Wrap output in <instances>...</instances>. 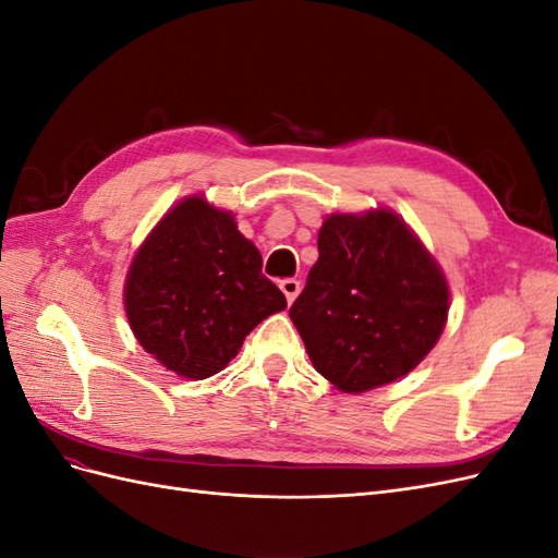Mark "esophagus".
I'll list each match as a JSON object with an SVG mask.
<instances>
[{"instance_id":"obj_1","label":"esophagus","mask_w":558,"mask_h":558,"mask_svg":"<svg viewBox=\"0 0 558 558\" xmlns=\"http://www.w3.org/2000/svg\"><path fill=\"white\" fill-rule=\"evenodd\" d=\"M279 289H281V293L286 295V302H291L298 298V293H300V281L298 279H281L279 281Z\"/></svg>"}]
</instances>
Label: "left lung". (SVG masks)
I'll list each match as a JSON object with an SVG mask.
<instances>
[{"label":"left lung","instance_id":"8db88e82","mask_svg":"<svg viewBox=\"0 0 558 558\" xmlns=\"http://www.w3.org/2000/svg\"><path fill=\"white\" fill-rule=\"evenodd\" d=\"M289 314L316 373L356 396L398 381L428 356L447 326L449 283L393 209L330 214Z\"/></svg>","mask_w":558,"mask_h":558}]
</instances>
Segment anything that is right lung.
<instances>
[{"label":"right lung","mask_w":558,"mask_h":558,"mask_svg":"<svg viewBox=\"0 0 558 558\" xmlns=\"http://www.w3.org/2000/svg\"><path fill=\"white\" fill-rule=\"evenodd\" d=\"M260 251L232 211L189 195L134 251L123 305L137 342L165 369L207 379L238 356L260 320L286 310Z\"/></svg>","instance_id":"1"}]
</instances>
